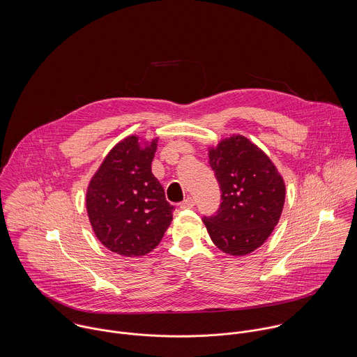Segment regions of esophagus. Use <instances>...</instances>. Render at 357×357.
Instances as JSON below:
<instances>
[{
  "label": "esophagus",
  "instance_id": "34e87169",
  "mask_svg": "<svg viewBox=\"0 0 357 357\" xmlns=\"http://www.w3.org/2000/svg\"><path fill=\"white\" fill-rule=\"evenodd\" d=\"M194 206H195V202H194L192 198H187V199H184V201L180 204L181 208H192Z\"/></svg>",
  "mask_w": 357,
  "mask_h": 357
}]
</instances>
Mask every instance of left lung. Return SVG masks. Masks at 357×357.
<instances>
[{"instance_id": "8db88e82", "label": "left lung", "mask_w": 357, "mask_h": 357, "mask_svg": "<svg viewBox=\"0 0 357 357\" xmlns=\"http://www.w3.org/2000/svg\"><path fill=\"white\" fill-rule=\"evenodd\" d=\"M208 163L221 190L214 215L204 217L213 243L231 255L258 249L279 222L286 185L269 156L234 135L208 149Z\"/></svg>"}]
</instances>
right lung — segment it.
<instances>
[{
	"label": "right lung",
	"mask_w": 357,
	"mask_h": 357,
	"mask_svg": "<svg viewBox=\"0 0 357 357\" xmlns=\"http://www.w3.org/2000/svg\"><path fill=\"white\" fill-rule=\"evenodd\" d=\"M158 139L137 136L119 142L92 177L86 210L95 235L112 253L146 255L159 245L173 220L174 206L151 172Z\"/></svg>",
	"instance_id": "obj_1"
}]
</instances>
